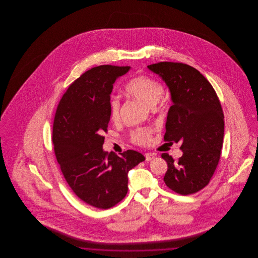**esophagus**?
<instances>
[{"instance_id":"34e87169","label":"esophagus","mask_w":258,"mask_h":258,"mask_svg":"<svg viewBox=\"0 0 258 258\" xmlns=\"http://www.w3.org/2000/svg\"><path fill=\"white\" fill-rule=\"evenodd\" d=\"M156 158V156L154 154H151V153H146L145 154V159L147 161H151V160H154Z\"/></svg>"}]
</instances>
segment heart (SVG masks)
I'll use <instances>...</instances> for the list:
<instances>
[{
  "instance_id": "1",
  "label": "heart",
  "mask_w": 258,
  "mask_h": 258,
  "mask_svg": "<svg viewBox=\"0 0 258 258\" xmlns=\"http://www.w3.org/2000/svg\"><path fill=\"white\" fill-rule=\"evenodd\" d=\"M125 93L146 104L148 107L156 106L164 95V88L158 80L146 75H139L132 79L124 87ZM109 115L113 122L120 120V101L117 98L109 100ZM154 131L150 127H139L131 133V140L139 146L151 143Z\"/></svg>"
}]
</instances>
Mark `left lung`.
<instances>
[{
  "mask_svg": "<svg viewBox=\"0 0 258 258\" xmlns=\"http://www.w3.org/2000/svg\"><path fill=\"white\" fill-rule=\"evenodd\" d=\"M148 69L171 93L164 141L180 143L183 152L177 160L161 154L167 162L163 181L179 195L196 194L209 184L221 159L224 117L220 99L208 80L186 63L160 61Z\"/></svg>",
  "mask_w": 258,
  "mask_h": 258,
  "instance_id": "obj_1",
  "label": "left lung"
}]
</instances>
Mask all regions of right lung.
Here are the masks:
<instances>
[{"mask_svg": "<svg viewBox=\"0 0 258 258\" xmlns=\"http://www.w3.org/2000/svg\"><path fill=\"white\" fill-rule=\"evenodd\" d=\"M130 69L104 64L87 71L63 94L54 118L52 141L61 173L75 196L96 208L123 200L127 173L145 160L134 150L118 156L102 149L113 84Z\"/></svg>", "mask_w": 258, "mask_h": 258, "instance_id": "add662e5", "label": "right lung"}]
</instances>
